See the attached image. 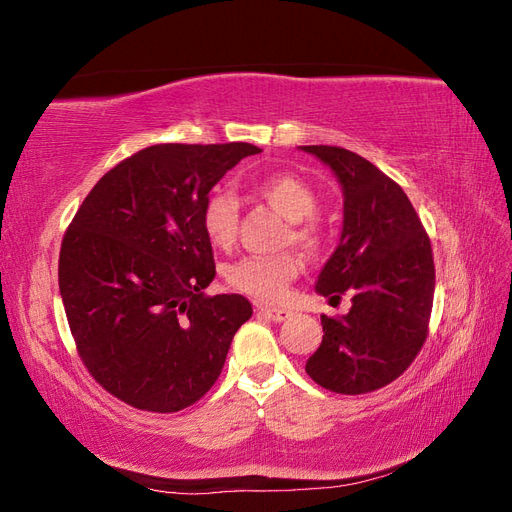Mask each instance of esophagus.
I'll list each match as a JSON object with an SVG mask.
<instances>
[{
	"instance_id": "34e87169",
	"label": "esophagus",
	"mask_w": 512,
	"mask_h": 512,
	"mask_svg": "<svg viewBox=\"0 0 512 512\" xmlns=\"http://www.w3.org/2000/svg\"><path fill=\"white\" fill-rule=\"evenodd\" d=\"M258 312L265 314L267 318L275 320V322H282V320H288L292 316L290 309H284V307H267V305H258Z\"/></svg>"
}]
</instances>
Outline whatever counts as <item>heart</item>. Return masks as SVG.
Wrapping results in <instances>:
<instances>
[{"mask_svg":"<svg viewBox=\"0 0 512 512\" xmlns=\"http://www.w3.org/2000/svg\"><path fill=\"white\" fill-rule=\"evenodd\" d=\"M256 196L290 220L286 241H294L305 250H320L324 243V226L316 218L320 198L305 179L290 173H273L260 179L254 188ZM200 226L205 237L218 250H230L239 232V200L220 190L213 192L200 211ZM303 262L297 254L284 252L277 256H245L226 269V282L237 292L256 301L277 303L286 297L294 277L301 273Z\"/></svg>","mask_w":512,"mask_h":512,"instance_id":"1","label":"heart"}]
</instances>
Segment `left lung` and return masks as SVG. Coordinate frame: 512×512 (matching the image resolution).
<instances>
[{"instance_id": "obj_1", "label": "left lung", "mask_w": 512, "mask_h": 512, "mask_svg": "<svg viewBox=\"0 0 512 512\" xmlns=\"http://www.w3.org/2000/svg\"><path fill=\"white\" fill-rule=\"evenodd\" d=\"M344 190V228L320 271L322 297L352 294L346 316L322 320V344L305 371L322 389L363 395L397 380L421 352L436 288L431 241L410 198L359 153L305 145Z\"/></svg>"}]
</instances>
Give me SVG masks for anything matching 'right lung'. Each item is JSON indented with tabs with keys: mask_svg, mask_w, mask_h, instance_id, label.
<instances>
[{
	"mask_svg": "<svg viewBox=\"0 0 512 512\" xmlns=\"http://www.w3.org/2000/svg\"><path fill=\"white\" fill-rule=\"evenodd\" d=\"M250 143L151 145L94 185L59 252V292L83 365L104 391L147 412H179L220 378L252 318L215 277L200 211Z\"/></svg>",
	"mask_w": 512,
	"mask_h": 512,
	"instance_id": "add662e5",
	"label": "right lung"
}]
</instances>
